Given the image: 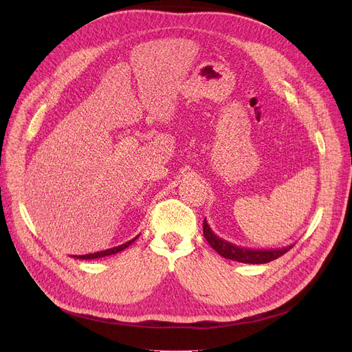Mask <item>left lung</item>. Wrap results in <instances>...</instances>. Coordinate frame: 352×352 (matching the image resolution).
<instances>
[{
  "mask_svg": "<svg viewBox=\"0 0 352 352\" xmlns=\"http://www.w3.org/2000/svg\"><path fill=\"white\" fill-rule=\"evenodd\" d=\"M202 228H204V236L208 241V244L224 258H228V260L238 261V263H244V264H265L272 260H276V258L284 255L288 252L294 244L283 247V248H275V250H254V248H245V247H238L232 243L226 241L221 236H218L208 226L207 219H204V224H202Z\"/></svg>",
  "mask_w": 352,
  "mask_h": 352,
  "instance_id": "left-lung-1",
  "label": "left lung"
}]
</instances>
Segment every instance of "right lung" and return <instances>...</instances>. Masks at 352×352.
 <instances>
[{"mask_svg": "<svg viewBox=\"0 0 352 352\" xmlns=\"http://www.w3.org/2000/svg\"><path fill=\"white\" fill-rule=\"evenodd\" d=\"M135 239H137V236H135V238H133L131 241H128V243H125V244H121V245H118V247L109 248V250H105V251H100V252H94V254L76 255L74 258H80V260H96V258H101V256H107V255H113V254H117V252H120V251L125 250L126 247L131 245V244L135 241Z\"/></svg>", "mask_w": 352, "mask_h": 352, "instance_id": "right-lung-1", "label": "right lung"}]
</instances>
